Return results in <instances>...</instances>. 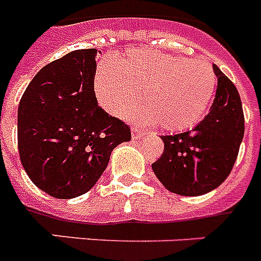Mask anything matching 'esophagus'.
I'll return each mask as SVG.
<instances>
[{
    "instance_id": "34e87169",
    "label": "esophagus",
    "mask_w": 261,
    "mask_h": 261,
    "mask_svg": "<svg viewBox=\"0 0 261 261\" xmlns=\"http://www.w3.org/2000/svg\"><path fill=\"white\" fill-rule=\"evenodd\" d=\"M145 134V131L142 130L141 127H137V126H133L131 127V135H133V139H141Z\"/></svg>"
}]
</instances>
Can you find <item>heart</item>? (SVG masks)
<instances>
[{
  "mask_svg": "<svg viewBox=\"0 0 261 261\" xmlns=\"http://www.w3.org/2000/svg\"><path fill=\"white\" fill-rule=\"evenodd\" d=\"M215 88V72L205 61L137 48L99 64L94 77L101 109L122 115L137 103L141 90L143 106L131 111V118L158 122L170 131L196 126L206 114Z\"/></svg>",
  "mask_w": 261,
  "mask_h": 261,
  "instance_id": "1",
  "label": "heart"
}]
</instances>
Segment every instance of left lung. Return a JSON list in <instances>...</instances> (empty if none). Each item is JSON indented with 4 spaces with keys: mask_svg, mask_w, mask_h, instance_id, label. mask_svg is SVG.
<instances>
[{
    "mask_svg": "<svg viewBox=\"0 0 261 261\" xmlns=\"http://www.w3.org/2000/svg\"><path fill=\"white\" fill-rule=\"evenodd\" d=\"M217 90L211 111L194 128L164 135L165 149L152 171L179 196H201L220 186L236 162L244 137V112L234 84L217 65Z\"/></svg>",
    "mask_w": 261,
    "mask_h": 261,
    "instance_id": "left-lung-1",
    "label": "left lung"
}]
</instances>
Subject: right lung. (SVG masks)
Wrapping results in <instances>:
<instances>
[{
	"mask_svg": "<svg viewBox=\"0 0 261 261\" xmlns=\"http://www.w3.org/2000/svg\"><path fill=\"white\" fill-rule=\"evenodd\" d=\"M97 52L73 50L42 67L18 105L21 164L55 198H75L94 188L112 150L131 139L130 127L97 105Z\"/></svg>",
	"mask_w": 261,
	"mask_h": 261,
	"instance_id": "right-lung-1",
	"label": "right lung"
}]
</instances>
